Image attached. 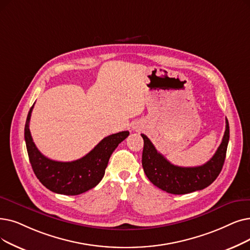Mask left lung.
<instances>
[{
	"instance_id": "1",
	"label": "left lung",
	"mask_w": 250,
	"mask_h": 250,
	"mask_svg": "<svg viewBox=\"0 0 250 250\" xmlns=\"http://www.w3.org/2000/svg\"><path fill=\"white\" fill-rule=\"evenodd\" d=\"M142 166L149 181L170 194H187L208 187L218 178L223 168L227 147L230 138V127L226 118V131L222 143L214 155L200 167H183L170 162L155 149L151 141L144 134Z\"/></svg>"
}]
</instances>
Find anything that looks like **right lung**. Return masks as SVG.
<instances>
[{"mask_svg":"<svg viewBox=\"0 0 250 250\" xmlns=\"http://www.w3.org/2000/svg\"><path fill=\"white\" fill-rule=\"evenodd\" d=\"M34 105L28 111L24 138L29 161L35 175L47 189L63 195H79L98 185L112 152L129 135L127 131L104 138L85 156L74 161H56L42 155L32 141L29 121Z\"/></svg>","mask_w":250,"mask_h":250,"instance_id":"add662e5","label":"right lung"}]
</instances>
